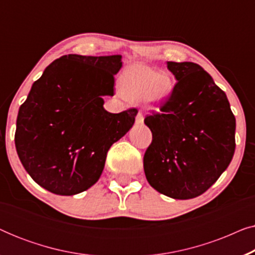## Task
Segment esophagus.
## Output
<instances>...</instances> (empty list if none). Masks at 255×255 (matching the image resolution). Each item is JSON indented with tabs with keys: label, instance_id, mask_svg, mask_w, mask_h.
I'll use <instances>...</instances> for the list:
<instances>
[{
	"label": "esophagus",
	"instance_id": "esophagus-1",
	"mask_svg": "<svg viewBox=\"0 0 255 255\" xmlns=\"http://www.w3.org/2000/svg\"><path fill=\"white\" fill-rule=\"evenodd\" d=\"M135 123L137 124H144V116H142L141 113H138L137 116H135Z\"/></svg>",
	"mask_w": 255,
	"mask_h": 255
}]
</instances>
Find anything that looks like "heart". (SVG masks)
Returning <instances> with one entry per match:
<instances>
[{
    "label": "heart",
    "mask_w": 255,
    "mask_h": 255,
    "mask_svg": "<svg viewBox=\"0 0 255 255\" xmlns=\"http://www.w3.org/2000/svg\"><path fill=\"white\" fill-rule=\"evenodd\" d=\"M120 92L131 101L144 100L151 108H160L174 92L175 82L169 73L144 64L128 66L118 80Z\"/></svg>",
    "instance_id": "obj_1"
}]
</instances>
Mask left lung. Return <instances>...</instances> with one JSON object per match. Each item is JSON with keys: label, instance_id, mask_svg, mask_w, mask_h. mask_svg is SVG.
Listing matches in <instances>:
<instances>
[{"label": "left lung", "instance_id": "8db88e82", "mask_svg": "<svg viewBox=\"0 0 255 255\" xmlns=\"http://www.w3.org/2000/svg\"><path fill=\"white\" fill-rule=\"evenodd\" d=\"M176 79L160 114L145 118L152 142L144 155L151 187L174 200L207 191L228 168L236 148V118L226 94L194 62H167Z\"/></svg>", "mask_w": 255, "mask_h": 255}]
</instances>
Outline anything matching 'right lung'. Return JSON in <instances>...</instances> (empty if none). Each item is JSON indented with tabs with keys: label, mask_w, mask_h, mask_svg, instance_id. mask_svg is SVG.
<instances>
[{
	"label": "right lung",
	"mask_w": 255,
	"mask_h": 255,
	"mask_svg": "<svg viewBox=\"0 0 255 255\" xmlns=\"http://www.w3.org/2000/svg\"><path fill=\"white\" fill-rule=\"evenodd\" d=\"M122 55H62L48 65L19 108L15 145L36 183L72 196L99 181L107 153L128 133L138 111L111 114L103 96H114Z\"/></svg>",
	"instance_id": "1"
}]
</instances>
